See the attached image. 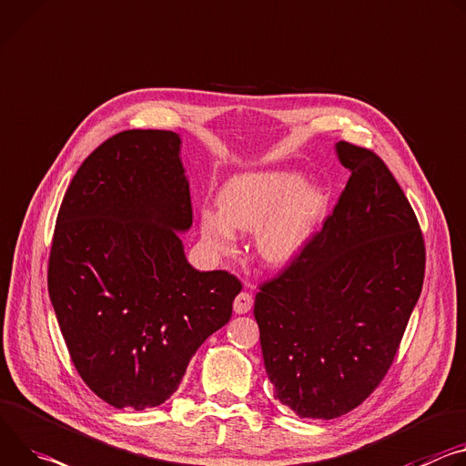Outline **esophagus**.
Here are the masks:
<instances>
[{
    "mask_svg": "<svg viewBox=\"0 0 466 466\" xmlns=\"http://www.w3.org/2000/svg\"><path fill=\"white\" fill-rule=\"evenodd\" d=\"M252 307V295L248 291H241L234 299V312L236 314H247Z\"/></svg>",
    "mask_w": 466,
    "mask_h": 466,
    "instance_id": "obj_1",
    "label": "esophagus"
}]
</instances>
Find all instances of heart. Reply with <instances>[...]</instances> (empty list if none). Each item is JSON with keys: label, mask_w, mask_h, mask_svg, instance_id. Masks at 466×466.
I'll use <instances>...</instances> for the list:
<instances>
[{"label": "heart", "mask_w": 466, "mask_h": 466, "mask_svg": "<svg viewBox=\"0 0 466 466\" xmlns=\"http://www.w3.org/2000/svg\"><path fill=\"white\" fill-rule=\"evenodd\" d=\"M301 178L288 171L248 173L232 178L218 197L219 211L204 208L200 230L206 243L230 252L234 230L255 232V248L269 266L289 262L310 236L323 206L319 189L299 187Z\"/></svg>", "instance_id": "obj_1"}]
</instances>
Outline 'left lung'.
<instances>
[{
	"label": "left lung",
	"mask_w": 466,
	"mask_h": 466,
	"mask_svg": "<svg viewBox=\"0 0 466 466\" xmlns=\"http://www.w3.org/2000/svg\"><path fill=\"white\" fill-rule=\"evenodd\" d=\"M350 180L332 214L277 277L255 318L275 398L301 418H338L385 379L426 273L414 209L373 150L340 141Z\"/></svg>",
	"instance_id": "1"
}]
</instances>
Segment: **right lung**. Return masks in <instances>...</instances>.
Returning a JSON list of instances; mask_svg holds the SVG:
<instances>
[{
	"label": "right lung",
	"instance_id": "obj_1",
	"mask_svg": "<svg viewBox=\"0 0 466 466\" xmlns=\"http://www.w3.org/2000/svg\"><path fill=\"white\" fill-rule=\"evenodd\" d=\"M191 223L180 137L167 130L109 137L63 197L50 299L79 377L116 409L171 398L195 351L232 316L241 282L189 266L178 232Z\"/></svg>",
	"mask_w": 466,
	"mask_h": 466
}]
</instances>
